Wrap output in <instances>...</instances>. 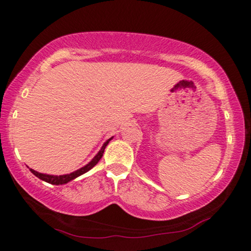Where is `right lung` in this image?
Listing matches in <instances>:
<instances>
[{"instance_id": "1", "label": "right lung", "mask_w": 251, "mask_h": 251, "mask_svg": "<svg viewBox=\"0 0 251 251\" xmlns=\"http://www.w3.org/2000/svg\"><path fill=\"white\" fill-rule=\"evenodd\" d=\"M111 139H112V138H110L109 140H106V142H104V145L102 146V148H100V151H98V153L96 154V156H95L93 160H91L90 162L87 164V166L80 168L78 170L73 171V173H71V174H67V175L54 176V175H47V174L38 173V171L33 170V169H30V171L33 174L34 176H37L38 178H40L41 180H45V182L50 183V184H53V185H61V184H66V183L71 182V180H73V179H75L76 177L83 175V174H85L87 171L90 170L91 168H94L95 166H96V164L98 163V161L102 158L103 153H104V149H105V147L107 146V144L110 142Z\"/></svg>"}]
</instances>
